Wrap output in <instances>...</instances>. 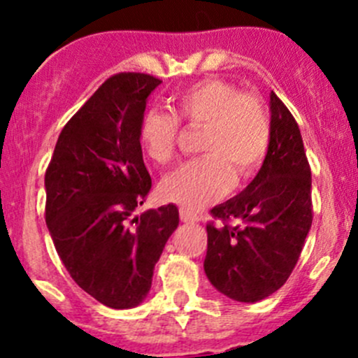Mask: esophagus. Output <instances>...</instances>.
Segmentation results:
<instances>
[{
  "label": "esophagus",
  "instance_id": "obj_1",
  "mask_svg": "<svg viewBox=\"0 0 358 358\" xmlns=\"http://www.w3.org/2000/svg\"><path fill=\"white\" fill-rule=\"evenodd\" d=\"M180 218H182V222H199V218L201 216L197 215L196 211H194V209H189V208H180Z\"/></svg>",
  "mask_w": 358,
  "mask_h": 358
}]
</instances>
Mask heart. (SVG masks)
<instances>
[{"mask_svg": "<svg viewBox=\"0 0 358 358\" xmlns=\"http://www.w3.org/2000/svg\"><path fill=\"white\" fill-rule=\"evenodd\" d=\"M182 122L201 128V152L164 180L166 199L199 209L225 196L234 176L251 178L265 162L272 142V122L265 102L256 93L239 92L234 83L209 78L180 93L175 112L150 109L138 128L140 145L156 164L178 159Z\"/></svg>", "mask_w": 358, "mask_h": 358, "instance_id": "b5f03b06", "label": "heart"}]
</instances>
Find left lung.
<instances>
[{
	"mask_svg": "<svg viewBox=\"0 0 358 358\" xmlns=\"http://www.w3.org/2000/svg\"><path fill=\"white\" fill-rule=\"evenodd\" d=\"M272 142L243 194L213 208L204 270L220 292L255 303L286 284L312 227V175L298 122L272 92Z\"/></svg>",
	"mask_w": 358,
	"mask_h": 358,
	"instance_id": "8db88e82",
	"label": "left lung"
}]
</instances>
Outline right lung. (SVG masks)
<instances>
[{"instance_id": "obj_1", "label": "right lung", "mask_w": 358, "mask_h": 358, "mask_svg": "<svg viewBox=\"0 0 358 358\" xmlns=\"http://www.w3.org/2000/svg\"><path fill=\"white\" fill-rule=\"evenodd\" d=\"M161 83L143 72H117L64 126L45 173V218L74 282L110 308L136 306L152 284L175 204L131 218L152 180L138 138L147 96Z\"/></svg>"}]
</instances>
